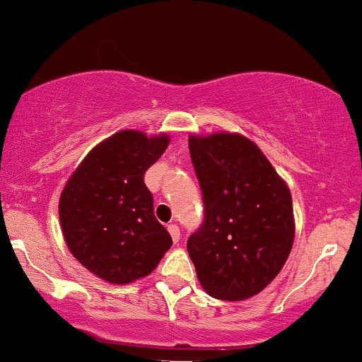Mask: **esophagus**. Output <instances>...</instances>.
I'll return each mask as SVG.
<instances>
[{
	"label": "esophagus",
	"instance_id": "1",
	"mask_svg": "<svg viewBox=\"0 0 362 362\" xmlns=\"http://www.w3.org/2000/svg\"><path fill=\"white\" fill-rule=\"evenodd\" d=\"M168 229H169L170 238H173V241H174V243H180V235H181L180 227H177L176 224H169Z\"/></svg>",
	"mask_w": 362,
	"mask_h": 362
}]
</instances>
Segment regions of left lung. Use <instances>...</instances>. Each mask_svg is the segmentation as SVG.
I'll return each mask as SVG.
<instances>
[{
	"mask_svg": "<svg viewBox=\"0 0 362 362\" xmlns=\"http://www.w3.org/2000/svg\"><path fill=\"white\" fill-rule=\"evenodd\" d=\"M203 222L188 239L203 289L243 301L277 277L294 241L292 198L257 145L241 135L189 136Z\"/></svg>",
	"mask_w": 362,
	"mask_h": 362,
	"instance_id": "1",
	"label": "left lung"
}]
</instances>
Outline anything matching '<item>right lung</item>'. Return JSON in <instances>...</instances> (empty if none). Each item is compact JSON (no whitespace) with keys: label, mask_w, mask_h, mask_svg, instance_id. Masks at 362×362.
<instances>
[{"label":"right lung","mask_w":362,"mask_h":362,"mask_svg":"<svg viewBox=\"0 0 362 362\" xmlns=\"http://www.w3.org/2000/svg\"><path fill=\"white\" fill-rule=\"evenodd\" d=\"M168 135L124 129L97 145L59 198V221L73 257L111 284H129L157 267L173 239L153 215L144 176Z\"/></svg>","instance_id":"add662e5"}]
</instances>
